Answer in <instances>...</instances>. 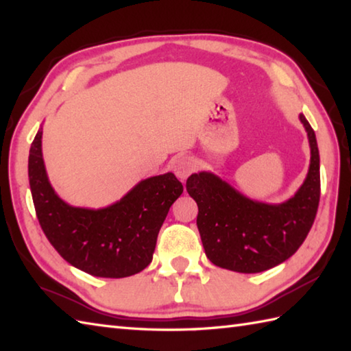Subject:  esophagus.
<instances>
[{"instance_id": "34e87169", "label": "esophagus", "mask_w": 351, "mask_h": 351, "mask_svg": "<svg viewBox=\"0 0 351 351\" xmlns=\"http://www.w3.org/2000/svg\"><path fill=\"white\" fill-rule=\"evenodd\" d=\"M195 169H196L195 161H193L187 155L176 156L173 161V171L181 181L187 180V176L191 173V171H195Z\"/></svg>"}]
</instances>
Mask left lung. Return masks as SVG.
Listing matches in <instances>:
<instances>
[{"instance_id":"1","label":"left lung","mask_w":351,"mask_h":351,"mask_svg":"<svg viewBox=\"0 0 351 351\" xmlns=\"http://www.w3.org/2000/svg\"><path fill=\"white\" fill-rule=\"evenodd\" d=\"M299 119L308 132L311 162L300 189L285 202L250 199L213 171L189 176L200 240L214 265L237 273L265 271L293 256L306 238L319 202V154L314 130L303 114Z\"/></svg>"}]
</instances>
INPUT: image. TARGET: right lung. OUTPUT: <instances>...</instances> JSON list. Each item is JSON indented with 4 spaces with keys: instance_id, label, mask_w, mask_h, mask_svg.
<instances>
[{
    "instance_id": "1",
    "label": "right lung",
    "mask_w": 351,
    "mask_h": 351,
    "mask_svg": "<svg viewBox=\"0 0 351 351\" xmlns=\"http://www.w3.org/2000/svg\"><path fill=\"white\" fill-rule=\"evenodd\" d=\"M42 128L29 147L28 180L37 219L49 243L68 263L96 278H128L151 264L160 229L182 184L167 171L146 178L106 208L72 206L48 180Z\"/></svg>"
}]
</instances>
